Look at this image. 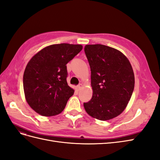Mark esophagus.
Returning a JSON list of instances; mask_svg holds the SVG:
<instances>
[{
  "mask_svg": "<svg viewBox=\"0 0 160 160\" xmlns=\"http://www.w3.org/2000/svg\"><path fill=\"white\" fill-rule=\"evenodd\" d=\"M82 88H83V85H82L81 83H80V84H79L77 86V91H79Z\"/></svg>",
  "mask_w": 160,
  "mask_h": 160,
  "instance_id": "34e87169",
  "label": "esophagus"
}]
</instances>
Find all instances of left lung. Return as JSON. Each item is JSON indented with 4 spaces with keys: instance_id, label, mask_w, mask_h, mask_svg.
Instances as JSON below:
<instances>
[{
    "instance_id": "8db88e82",
    "label": "left lung",
    "mask_w": 160,
    "mask_h": 160,
    "mask_svg": "<svg viewBox=\"0 0 160 160\" xmlns=\"http://www.w3.org/2000/svg\"><path fill=\"white\" fill-rule=\"evenodd\" d=\"M85 52L91 69V99L84 108L92 118L107 121L126 108L134 89L129 61L118 49L103 45H87Z\"/></svg>"
}]
</instances>
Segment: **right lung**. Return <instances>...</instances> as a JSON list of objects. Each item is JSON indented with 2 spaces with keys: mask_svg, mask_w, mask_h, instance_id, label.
Here are the masks:
<instances>
[{
  "mask_svg": "<svg viewBox=\"0 0 160 160\" xmlns=\"http://www.w3.org/2000/svg\"><path fill=\"white\" fill-rule=\"evenodd\" d=\"M82 49L81 45H51L28 61L23 75V89L27 103L35 112L50 117L63 111L75 91L67 84L66 65Z\"/></svg>",
  "mask_w": 160,
  "mask_h": 160,
  "instance_id": "right-lung-1",
  "label": "right lung"
}]
</instances>
